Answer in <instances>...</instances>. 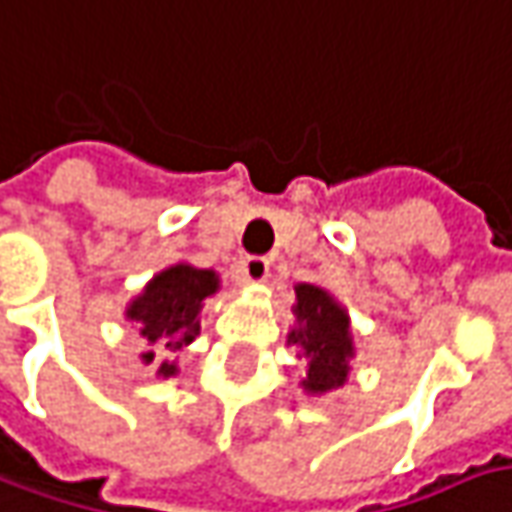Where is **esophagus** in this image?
<instances>
[{
  "label": "esophagus",
  "mask_w": 512,
  "mask_h": 512,
  "mask_svg": "<svg viewBox=\"0 0 512 512\" xmlns=\"http://www.w3.org/2000/svg\"><path fill=\"white\" fill-rule=\"evenodd\" d=\"M240 275H243V281H249V284L266 281V275H269V260L260 255L243 257V263H240Z\"/></svg>",
  "instance_id": "esophagus-1"
}]
</instances>
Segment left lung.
<instances>
[{"mask_svg": "<svg viewBox=\"0 0 512 512\" xmlns=\"http://www.w3.org/2000/svg\"><path fill=\"white\" fill-rule=\"evenodd\" d=\"M295 298H298L295 304L298 327L289 333V342L301 345L310 356V371L304 379V388L321 394V391L345 385L347 359L353 356L345 310L324 289L313 284L298 286Z\"/></svg>", "mask_w": 512, "mask_h": 512, "instance_id": "obj_1", "label": "left lung"}]
</instances>
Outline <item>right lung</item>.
I'll return each instance as SVG.
<instances>
[{"mask_svg":"<svg viewBox=\"0 0 512 512\" xmlns=\"http://www.w3.org/2000/svg\"><path fill=\"white\" fill-rule=\"evenodd\" d=\"M217 292V275L208 269H194L188 263L170 266L156 275L150 286L130 304L127 318L136 321L138 333L153 345L162 342L165 350H182L199 333V307L208 295ZM144 362H153L156 353H144ZM159 374H176V365L162 362Z\"/></svg>","mask_w":512,"mask_h":512,"instance_id":"right-lung-1","label":"right lung"}]
</instances>
